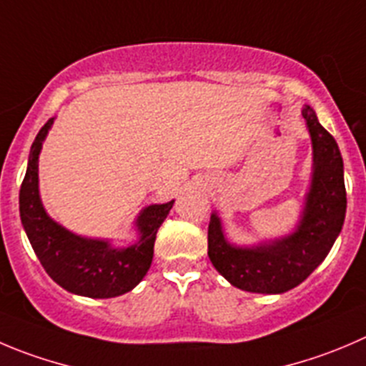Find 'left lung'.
I'll return each mask as SVG.
<instances>
[{
  "label": "left lung",
  "instance_id": "obj_1",
  "mask_svg": "<svg viewBox=\"0 0 366 366\" xmlns=\"http://www.w3.org/2000/svg\"><path fill=\"white\" fill-rule=\"evenodd\" d=\"M312 140L315 172L304 215L293 235L257 248H235L212 214L208 257L232 285L249 293H284L320 266L342 232L347 210L343 159L332 134L322 127L311 106L302 109Z\"/></svg>",
  "mask_w": 366,
  "mask_h": 366
}]
</instances>
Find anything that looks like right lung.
I'll return each instance as SVG.
<instances>
[{
	"instance_id": "add662e5",
	"label": "right lung",
	"mask_w": 366,
	"mask_h": 366,
	"mask_svg": "<svg viewBox=\"0 0 366 366\" xmlns=\"http://www.w3.org/2000/svg\"><path fill=\"white\" fill-rule=\"evenodd\" d=\"M54 118L37 133L29 156V169L19 190V214L24 232L44 271L61 287L89 298H113L131 291L149 271L158 228L174 201L147 207L138 217L140 241L129 248H111L106 241L79 237L51 221L39 199L37 159Z\"/></svg>"
}]
</instances>
